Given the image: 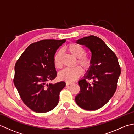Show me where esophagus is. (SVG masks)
Here are the masks:
<instances>
[{"mask_svg":"<svg viewBox=\"0 0 134 134\" xmlns=\"http://www.w3.org/2000/svg\"><path fill=\"white\" fill-rule=\"evenodd\" d=\"M71 84H72V83H70V82H66V86H70V85H71Z\"/></svg>","mask_w":134,"mask_h":134,"instance_id":"1","label":"esophagus"}]
</instances>
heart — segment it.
I'll list each match as a JSON object with an SVG mask.
<instances>
[{
    "label": "heart",
    "mask_w": 134,
    "mask_h": 134,
    "mask_svg": "<svg viewBox=\"0 0 134 134\" xmlns=\"http://www.w3.org/2000/svg\"><path fill=\"white\" fill-rule=\"evenodd\" d=\"M65 49L71 55L76 58V62L78 64L85 70H89L92 64V60L89 56L86 55V50L85 48L76 43H70L65 47ZM62 51H59L53 57V63L58 69H62ZM83 73V70L80 66L76 65L72 69H65L59 73V78L62 80L68 82L75 81Z\"/></svg>",
    "instance_id": "b5f03b06"
}]
</instances>
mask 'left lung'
Masks as SVG:
<instances>
[{"label": "left lung", "instance_id": "8db88e82", "mask_svg": "<svg viewBox=\"0 0 134 134\" xmlns=\"http://www.w3.org/2000/svg\"><path fill=\"white\" fill-rule=\"evenodd\" d=\"M92 52V64L84 79L79 81L81 91L76 96L79 107L94 110L103 107L115 93L121 69L117 56L101 38L94 36L79 39ZM92 79L90 83L87 79Z\"/></svg>", "mask_w": 134, "mask_h": 134}]
</instances>
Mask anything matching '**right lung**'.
Instances as JSON below:
<instances>
[{"instance_id": "obj_1", "label": "right lung", "mask_w": 134, "mask_h": 134, "mask_svg": "<svg viewBox=\"0 0 134 134\" xmlns=\"http://www.w3.org/2000/svg\"><path fill=\"white\" fill-rule=\"evenodd\" d=\"M65 39L42 40L31 44L16 61L14 83L24 103L31 110L45 113L58 104L64 82L47 83L57 76L53 57Z\"/></svg>"}]
</instances>
